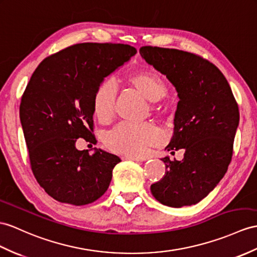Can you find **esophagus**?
<instances>
[{"label": "esophagus", "mask_w": 257, "mask_h": 257, "mask_svg": "<svg viewBox=\"0 0 257 257\" xmlns=\"http://www.w3.org/2000/svg\"><path fill=\"white\" fill-rule=\"evenodd\" d=\"M124 160H132V161H142V158L139 157H132V156H124L123 157Z\"/></svg>", "instance_id": "obj_1"}]
</instances>
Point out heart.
I'll return each instance as SVG.
<instances>
[{
  "label": "heart",
  "instance_id": "obj_1",
  "mask_svg": "<svg viewBox=\"0 0 257 257\" xmlns=\"http://www.w3.org/2000/svg\"><path fill=\"white\" fill-rule=\"evenodd\" d=\"M130 83L149 101H158L166 96V86L157 75L140 73L130 77ZM117 84L113 77L104 78L97 87L93 95V112L101 122L110 121L114 114ZM161 132L152 123L121 122L105 135V144L112 152L143 156L150 146L158 144Z\"/></svg>",
  "mask_w": 257,
  "mask_h": 257
}]
</instances>
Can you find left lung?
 I'll list each match as a JSON object with an SVG mask.
<instances>
[{
    "mask_svg": "<svg viewBox=\"0 0 257 257\" xmlns=\"http://www.w3.org/2000/svg\"><path fill=\"white\" fill-rule=\"evenodd\" d=\"M140 53L178 92L173 136L166 149L185 152L181 161L161 159L165 176L150 191L169 207L195 205L228 170L240 118L237 103L220 70L202 56L150 46L142 47Z\"/></svg>",
    "mask_w": 257,
    "mask_h": 257,
    "instance_id": "obj_1",
    "label": "left lung"
}]
</instances>
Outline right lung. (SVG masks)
<instances>
[{"label": "right lung", "mask_w": 257, "mask_h": 257, "mask_svg": "<svg viewBox=\"0 0 257 257\" xmlns=\"http://www.w3.org/2000/svg\"><path fill=\"white\" fill-rule=\"evenodd\" d=\"M136 49L122 43H78L48 56L36 68L20 107L31 170L55 201L75 206L97 201L108 190L117 156L95 148L78 150L76 141L95 144L93 95Z\"/></svg>", "instance_id": "1"}]
</instances>
